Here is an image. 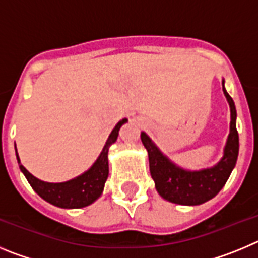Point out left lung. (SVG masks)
Instances as JSON below:
<instances>
[{
    "instance_id": "1",
    "label": "left lung",
    "mask_w": 258,
    "mask_h": 258,
    "mask_svg": "<svg viewBox=\"0 0 258 258\" xmlns=\"http://www.w3.org/2000/svg\"><path fill=\"white\" fill-rule=\"evenodd\" d=\"M231 111L230 134L222 160L211 169L187 172L170 163L147 134L141 133L143 146L149 152L150 173L160 197L182 206H198L214 198L225 186L236 164L239 154V134L236 131V109L232 98L223 88Z\"/></svg>"
}]
</instances>
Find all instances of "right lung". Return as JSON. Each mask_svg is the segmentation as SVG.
Returning <instances> with one entry per match:
<instances>
[{
  "instance_id": "obj_1",
  "label": "right lung",
  "mask_w": 258,
  "mask_h": 258,
  "mask_svg": "<svg viewBox=\"0 0 258 258\" xmlns=\"http://www.w3.org/2000/svg\"><path fill=\"white\" fill-rule=\"evenodd\" d=\"M127 120L122 118L118 121L112 133L109 134L108 140L102 150L101 155L94 163V165L85 172L84 174L79 175L75 179H71L68 182H61V183H49V182L40 181L32 175L24 166L20 164L19 156L17 154L19 168L26 175L27 181L32 186V188L40 195L41 198L50 204L60 208H83V207L92 204L94 200L101 197L103 191L104 183L108 177V149L117 140L118 131L122 124H125ZM17 151V149H15Z\"/></svg>"
}]
</instances>
